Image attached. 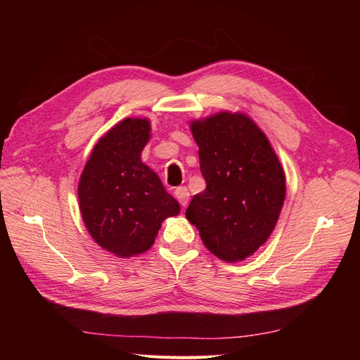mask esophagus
Here are the masks:
<instances>
[{"label":"esophagus","instance_id":"1","mask_svg":"<svg viewBox=\"0 0 360 360\" xmlns=\"http://www.w3.org/2000/svg\"><path fill=\"white\" fill-rule=\"evenodd\" d=\"M174 196H176V200L179 201V204L181 205H187V202H188V196H190V193H188V188L187 187H178L174 190Z\"/></svg>","mask_w":360,"mask_h":360}]
</instances>
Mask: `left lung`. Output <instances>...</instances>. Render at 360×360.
I'll use <instances>...</instances> for the list:
<instances>
[{"label": "left lung", "instance_id": "left-lung-1", "mask_svg": "<svg viewBox=\"0 0 360 360\" xmlns=\"http://www.w3.org/2000/svg\"><path fill=\"white\" fill-rule=\"evenodd\" d=\"M205 190L186 210L212 254L224 262L252 255L269 238L285 201V173L254 120L219 112L192 124Z\"/></svg>", "mask_w": 360, "mask_h": 360}]
</instances>
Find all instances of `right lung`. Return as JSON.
Wrapping results in <instances>:
<instances>
[{"instance_id":"right-lung-1","label":"right lung","mask_w":360,"mask_h":360,"mask_svg":"<svg viewBox=\"0 0 360 360\" xmlns=\"http://www.w3.org/2000/svg\"><path fill=\"white\" fill-rule=\"evenodd\" d=\"M147 119H125L97 142L79 184L88 232L117 257L142 254L155 243L160 223L179 213L158 174L141 160L148 142Z\"/></svg>"}]
</instances>
